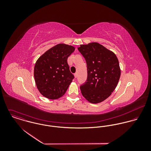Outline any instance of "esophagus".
Instances as JSON below:
<instances>
[{"instance_id": "obj_1", "label": "esophagus", "mask_w": 151, "mask_h": 151, "mask_svg": "<svg viewBox=\"0 0 151 151\" xmlns=\"http://www.w3.org/2000/svg\"><path fill=\"white\" fill-rule=\"evenodd\" d=\"M74 77H75V78H77V73H75V74H74Z\"/></svg>"}]
</instances>
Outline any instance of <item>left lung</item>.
<instances>
[{"label":"left lung","instance_id":"obj_1","mask_svg":"<svg viewBox=\"0 0 151 151\" xmlns=\"http://www.w3.org/2000/svg\"><path fill=\"white\" fill-rule=\"evenodd\" d=\"M79 52L86 60L88 77L80 86L83 96L91 104H98L109 97L119 83L121 70L112 51L97 42L80 45Z\"/></svg>","mask_w":151,"mask_h":151}]
</instances>
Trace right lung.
I'll list each match as a JSON object with an SVG mask.
<instances>
[{
	"label": "right lung",
	"mask_w": 151,
	"mask_h": 151,
	"mask_svg": "<svg viewBox=\"0 0 151 151\" xmlns=\"http://www.w3.org/2000/svg\"><path fill=\"white\" fill-rule=\"evenodd\" d=\"M74 50L71 45L59 43L46 51L37 60L34 70L35 81L45 98L57 99L65 95L74 78L67 59Z\"/></svg>",
	"instance_id": "right-lung-1"
}]
</instances>
